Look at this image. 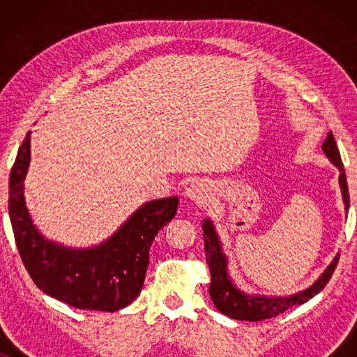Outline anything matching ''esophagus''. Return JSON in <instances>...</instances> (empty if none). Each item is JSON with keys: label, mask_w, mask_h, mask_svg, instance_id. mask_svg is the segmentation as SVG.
<instances>
[{"label": "esophagus", "mask_w": 357, "mask_h": 357, "mask_svg": "<svg viewBox=\"0 0 357 357\" xmlns=\"http://www.w3.org/2000/svg\"><path fill=\"white\" fill-rule=\"evenodd\" d=\"M185 197L195 203H208L213 197V187L208 180H195L185 188Z\"/></svg>", "instance_id": "34e87169"}]
</instances>
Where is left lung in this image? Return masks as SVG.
Instances as JSON below:
<instances>
[{
    "label": "left lung",
    "instance_id": "obj_1",
    "mask_svg": "<svg viewBox=\"0 0 357 357\" xmlns=\"http://www.w3.org/2000/svg\"><path fill=\"white\" fill-rule=\"evenodd\" d=\"M321 149L331 164L340 170V188L341 197H343L344 211L348 213L349 209V192L348 182H346V174L343 162H341L340 151L336 148L333 133H328L326 139L321 144ZM203 238H204V253H206V263L211 271V284H209V294L211 301L216 305V309L221 314L231 317L236 320H247V321H258L271 319L278 314L291 309L294 305H301L304 302L310 301L312 297L319 294V292L326 286L333 275L336 265H338L340 253H336L333 260L328 266L325 268L324 273L312 282L309 287L302 289L296 294L289 296H260V294H248L243 292L236 286L229 275V258L222 250L221 238L218 236L216 226L211 219L206 218L203 221Z\"/></svg>",
    "mask_w": 357,
    "mask_h": 357
}]
</instances>
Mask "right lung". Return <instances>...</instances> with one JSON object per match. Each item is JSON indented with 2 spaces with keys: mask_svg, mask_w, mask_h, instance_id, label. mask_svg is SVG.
Returning a JSON list of instances; mask_svg holds the SVG:
<instances>
[{
  "mask_svg": "<svg viewBox=\"0 0 357 357\" xmlns=\"http://www.w3.org/2000/svg\"><path fill=\"white\" fill-rule=\"evenodd\" d=\"M31 165V131L9 175V219L26 270L50 297L82 310L116 312L143 289L149 248L159 229L172 221L178 197L146 202L104 242L66 247L38 231L27 209L24 182Z\"/></svg>",
  "mask_w": 357,
  "mask_h": 357,
  "instance_id": "right-lung-1",
  "label": "right lung"
}]
</instances>
